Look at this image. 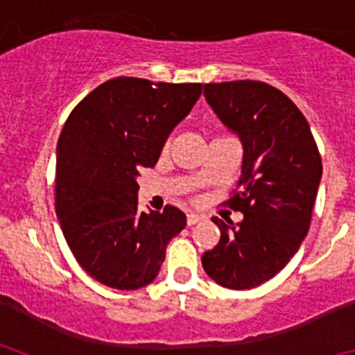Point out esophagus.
I'll return each mask as SVG.
<instances>
[{
  "mask_svg": "<svg viewBox=\"0 0 355 355\" xmlns=\"http://www.w3.org/2000/svg\"><path fill=\"white\" fill-rule=\"evenodd\" d=\"M202 220V216L200 215H196V213H188L187 215V224L188 225H196L197 222Z\"/></svg>",
  "mask_w": 355,
  "mask_h": 355,
  "instance_id": "34e87169",
  "label": "esophagus"
}]
</instances>
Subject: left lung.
Returning a JSON list of instances; mask_svg holds the SVG:
<instances>
[{
  "instance_id": "8db88e82",
  "label": "left lung",
  "mask_w": 355,
  "mask_h": 355,
  "mask_svg": "<svg viewBox=\"0 0 355 355\" xmlns=\"http://www.w3.org/2000/svg\"><path fill=\"white\" fill-rule=\"evenodd\" d=\"M205 97L243 146L241 178L225 200L243 220L213 216L220 240L200 259L215 283L249 290L283 270L306 238L322 158L302 112L272 85L206 83Z\"/></svg>"
}]
</instances>
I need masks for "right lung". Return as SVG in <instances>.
Segmentation results:
<instances>
[{
	"label": "right lung",
	"mask_w": 355,
	"mask_h": 355,
	"mask_svg": "<svg viewBox=\"0 0 355 355\" xmlns=\"http://www.w3.org/2000/svg\"><path fill=\"white\" fill-rule=\"evenodd\" d=\"M202 83L108 80L81 99L56 146L55 209L76 261L115 290L155 281L167 243L187 216L175 206L139 211L137 175L155 167L168 133L192 110Z\"/></svg>",
	"instance_id": "right-lung-1"
}]
</instances>
